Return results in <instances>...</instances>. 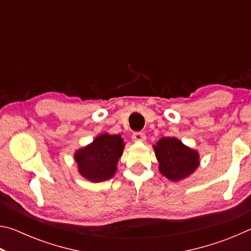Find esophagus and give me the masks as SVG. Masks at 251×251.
Listing matches in <instances>:
<instances>
[{"mask_svg":"<svg viewBox=\"0 0 251 251\" xmlns=\"http://www.w3.org/2000/svg\"><path fill=\"white\" fill-rule=\"evenodd\" d=\"M131 139H133L134 142H144L146 139V135L142 133V131H137V133L133 134Z\"/></svg>","mask_w":251,"mask_h":251,"instance_id":"obj_1","label":"esophagus"}]
</instances>
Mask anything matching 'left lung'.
Masks as SVG:
<instances>
[{
    "mask_svg": "<svg viewBox=\"0 0 251 251\" xmlns=\"http://www.w3.org/2000/svg\"><path fill=\"white\" fill-rule=\"evenodd\" d=\"M159 171L168 179L178 181L194 173L199 165L198 152L175 137H163L154 146Z\"/></svg>",
    "mask_w": 251,
    "mask_h": 251,
    "instance_id": "left-lung-1",
    "label": "left lung"
}]
</instances>
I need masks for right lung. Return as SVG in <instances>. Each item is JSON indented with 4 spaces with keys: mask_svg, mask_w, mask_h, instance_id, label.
<instances>
[{
    "mask_svg": "<svg viewBox=\"0 0 251 251\" xmlns=\"http://www.w3.org/2000/svg\"><path fill=\"white\" fill-rule=\"evenodd\" d=\"M124 146L121 135L104 134L96 137L90 145L75 152L79 174L93 182L112 178Z\"/></svg>",
    "mask_w": 251,
    "mask_h": 251,
    "instance_id": "add662e5",
    "label": "right lung"
}]
</instances>
